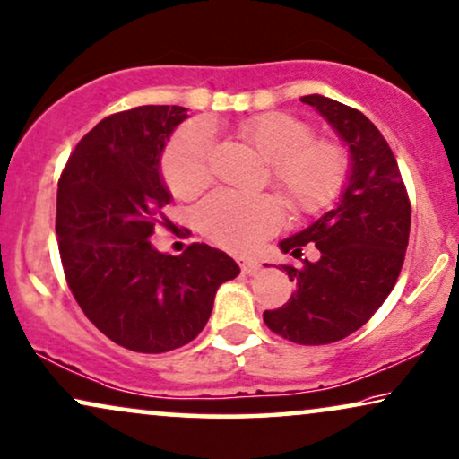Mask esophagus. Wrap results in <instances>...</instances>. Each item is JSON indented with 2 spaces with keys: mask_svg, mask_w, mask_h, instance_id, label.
<instances>
[{
  "mask_svg": "<svg viewBox=\"0 0 459 459\" xmlns=\"http://www.w3.org/2000/svg\"><path fill=\"white\" fill-rule=\"evenodd\" d=\"M238 264H240V270H242V273H247V276H253V273H257L259 267H261L259 261L244 259V257L238 259Z\"/></svg>",
  "mask_w": 459,
  "mask_h": 459,
  "instance_id": "34e87169",
  "label": "esophagus"
}]
</instances>
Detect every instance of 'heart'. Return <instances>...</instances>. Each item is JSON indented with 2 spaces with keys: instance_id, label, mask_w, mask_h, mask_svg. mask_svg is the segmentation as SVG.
<instances>
[{
  "instance_id": "obj_1",
  "label": "heart",
  "mask_w": 459,
  "mask_h": 459,
  "mask_svg": "<svg viewBox=\"0 0 459 459\" xmlns=\"http://www.w3.org/2000/svg\"><path fill=\"white\" fill-rule=\"evenodd\" d=\"M238 136L267 162L272 183L299 212H316L342 194L350 175L346 147L333 139H312L306 122L290 113H261L238 124ZM211 128L189 122L172 134L162 156L166 186L192 200L212 183ZM202 234L230 251H248L284 223V204L273 194L217 192L195 212Z\"/></svg>"
}]
</instances>
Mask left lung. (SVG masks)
<instances>
[{"label":"left lung","mask_w":459,"mask_h":459,"mask_svg":"<svg viewBox=\"0 0 459 459\" xmlns=\"http://www.w3.org/2000/svg\"><path fill=\"white\" fill-rule=\"evenodd\" d=\"M301 100L348 143L352 172L333 211L281 242L295 259L312 243L321 259L282 265L295 293L282 307L265 309L264 323L299 346H325L368 323L394 289L409 244L411 202L388 141L367 116L320 94Z\"/></svg>","instance_id":"8db88e82"}]
</instances>
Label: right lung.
Returning a JSON list of instances; mask_svg holds the SVG:
<instances>
[{
    "instance_id": "right-lung-1",
    "label": "right lung",
    "mask_w": 459,
    "mask_h": 459,
    "mask_svg": "<svg viewBox=\"0 0 459 459\" xmlns=\"http://www.w3.org/2000/svg\"><path fill=\"white\" fill-rule=\"evenodd\" d=\"M186 111L113 113L77 143L58 178V253L71 293L103 335L133 352L162 354L198 337L217 289L240 273L204 242L178 257L150 242L153 228L169 223L160 156Z\"/></svg>"
}]
</instances>
